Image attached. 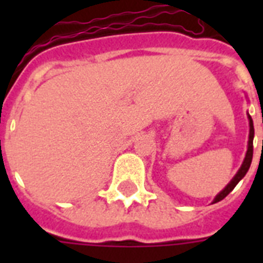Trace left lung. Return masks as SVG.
<instances>
[{"label": "left lung", "mask_w": 263, "mask_h": 263, "mask_svg": "<svg viewBox=\"0 0 263 263\" xmlns=\"http://www.w3.org/2000/svg\"><path fill=\"white\" fill-rule=\"evenodd\" d=\"M249 120H250V138H249V148H247V154H246V158L243 161V165H241V168L239 169V172L236 173V176L231 180V183L227 185V187L222 190V191L216 196V199L213 203H217V202H220L225 198V196L228 195L229 192L232 191L233 188L236 187V184L240 181L243 177L246 176V173L249 172L250 165H251V161H253V140H254V124H253V119H251V116L249 115Z\"/></svg>", "instance_id": "obj_1"}]
</instances>
